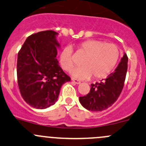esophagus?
Returning <instances> with one entry per match:
<instances>
[{"instance_id": "esophagus-1", "label": "esophagus", "mask_w": 146, "mask_h": 146, "mask_svg": "<svg viewBox=\"0 0 146 146\" xmlns=\"http://www.w3.org/2000/svg\"><path fill=\"white\" fill-rule=\"evenodd\" d=\"M72 80H73V82H74L76 84H80V80H78V79L72 78Z\"/></svg>"}]
</instances>
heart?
Returning <instances> with one entry per match:
<instances>
[{
  "label": "heart",
  "instance_id": "obj_1",
  "mask_svg": "<svg viewBox=\"0 0 146 146\" xmlns=\"http://www.w3.org/2000/svg\"><path fill=\"white\" fill-rule=\"evenodd\" d=\"M77 54L83 55L82 66L72 71L73 76L80 79H100L108 76L118 63L120 50L116 45L100 40H85L76 46ZM59 63L62 68L69 71L74 66L75 59L70 46L63 48L59 53Z\"/></svg>",
  "mask_w": 146,
  "mask_h": 146
}]
</instances>
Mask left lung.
Here are the masks:
<instances>
[{"mask_svg":"<svg viewBox=\"0 0 146 146\" xmlns=\"http://www.w3.org/2000/svg\"><path fill=\"white\" fill-rule=\"evenodd\" d=\"M128 56L124 54L113 73L100 83L90 85V92L79 97V101L87 110L102 111L112 106L122 92L128 69Z\"/></svg>","mask_w":146,"mask_h":146,"instance_id":"obj_1","label":"left lung"}]
</instances>
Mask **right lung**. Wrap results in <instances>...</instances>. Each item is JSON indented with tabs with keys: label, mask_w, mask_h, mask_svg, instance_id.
I'll use <instances>...</instances> for the list:
<instances>
[{
	"label": "right lung",
	"mask_w": 146,
	"mask_h": 146,
	"mask_svg": "<svg viewBox=\"0 0 146 146\" xmlns=\"http://www.w3.org/2000/svg\"><path fill=\"white\" fill-rule=\"evenodd\" d=\"M57 33L44 31L27 38L18 54L17 79L23 100L32 107L48 108L58 100L62 85L70 78L56 59Z\"/></svg>",
	"instance_id": "1"
}]
</instances>
